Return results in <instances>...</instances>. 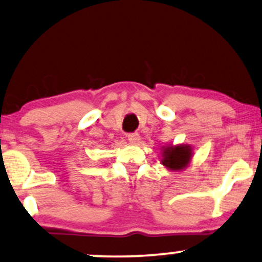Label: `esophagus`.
Listing matches in <instances>:
<instances>
[{
  "label": "esophagus",
  "instance_id": "obj_1",
  "mask_svg": "<svg viewBox=\"0 0 262 262\" xmlns=\"http://www.w3.org/2000/svg\"><path fill=\"white\" fill-rule=\"evenodd\" d=\"M128 140L132 142V144H135V142L139 141V134L138 133H129L128 134Z\"/></svg>",
  "mask_w": 262,
  "mask_h": 262
}]
</instances>
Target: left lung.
<instances>
[{
	"label": "left lung",
	"instance_id": "left-lung-1",
	"mask_svg": "<svg viewBox=\"0 0 262 262\" xmlns=\"http://www.w3.org/2000/svg\"><path fill=\"white\" fill-rule=\"evenodd\" d=\"M191 156L190 149L184 146L167 147L164 149L163 164L172 170H180L189 162Z\"/></svg>",
	"mask_w": 262,
	"mask_h": 262
}]
</instances>
